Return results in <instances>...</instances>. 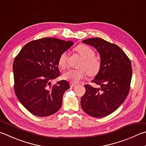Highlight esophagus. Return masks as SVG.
Instances as JSON below:
<instances>
[{
  "instance_id": "34e87169",
  "label": "esophagus",
  "mask_w": 146,
  "mask_h": 146,
  "mask_svg": "<svg viewBox=\"0 0 146 146\" xmlns=\"http://www.w3.org/2000/svg\"><path fill=\"white\" fill-rule=\"evenodd\" d=\"M70 85L71 87H75L76 86V84H74V83H72V82H70Z\"/></svg>"
}]
</instances>
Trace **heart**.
Returning <instances> with one entry per match:
<instances>
[{
    "label": "heart",
    "mask_w": 146,
    "mask_h": 146,
    "mask_svg": "<svg viewBox=\"0 0 146 146\" xmlns=\"http://www.w3.org/2000/svg\"><path fill=\"white\" fill-rule=\"evenodd\" d=\"M75 51L80 55L82 58V61L79 67V70H72L70 69L62 74V78L68 81L76 83L82 79H83L86 75V72L90 76H94L97 75L100 71L101 68V63L100 60L95 57V52L91 48L85 45L80 44L75 48ZM68 53L62 52L60 55L58 59V65L61 69L66 67L68 60ZM86 70H85L84 69Z\"/></svg>",
    "instance_id": "obj_1"
}]
</instances>
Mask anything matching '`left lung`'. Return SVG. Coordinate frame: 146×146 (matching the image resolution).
<instances>
[{
  "label": "left lung",
  "mask_w": 146,
  "mask_h": 146,
  "mask_svg": "<svg viewBox=\"0 0 146 146\" xmlns=\"http://www.w3.org/2000/svg\"><path fill=\"white\" fill-rule=\"evenodd\" d=\"M82 42L97 50L101 68L91 81L100 87L85 85L81 107L92 117H104L117 110L128 96L132 77L130 60L117 45L102 38H89Z\"/></svg>",
  "instance_id": "left-lung-1"
}]
</instances>
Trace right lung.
<instances>
[{
    "mask_svg": "<svg viewBox=\"0 0 146 146\" xmlns=\"http://www.w3.org/2000/svg\"><path fill=\"white\" fill-rule=\"evenodd\" d=\"M73 44L71 41L41 38L26 44L15 57L13 69L16 96L33 115L46 117L61 107L62 96L70 85L62 80L52 86L51 80L60 75V55Z\"/></svg>",
    "mask_w": 146,
    "mask_h": 146,
    "instance_id": "obj_1",
    "label": "right lung"
}]
</instances>
